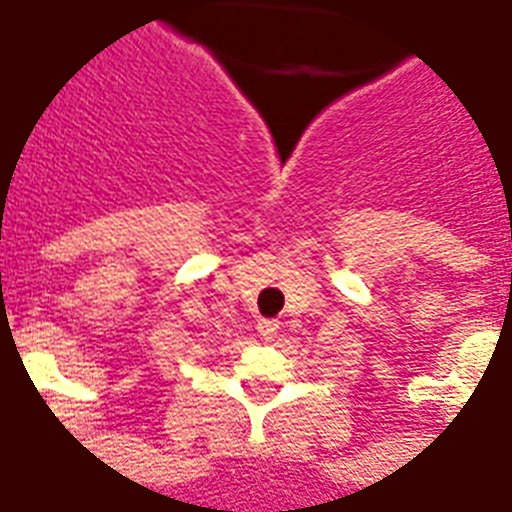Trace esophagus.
Listing matches in <instances>:
<instances>
[{"instance_id":"obj_1","label":"esophagus","mask_w":512,"mask_h":512,"mask_svg":"<svg viewBox=\"0 0 512 512\" xmlns=\"http://www.w3.org/2000/svg\"><path fill=\"white\" fill-rule=\"evenodd\" d=\"M279 332V321L273 319H260L257 321V335L263 337V340H273Z\"/></svg>"}]
</instances>
